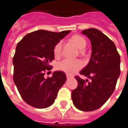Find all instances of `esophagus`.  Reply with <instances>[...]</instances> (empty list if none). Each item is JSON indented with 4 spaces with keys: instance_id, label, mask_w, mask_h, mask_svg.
Listing matches in <instances>:
<instances>
[{
    "instance_id": "1",
    "label": "esophagus",
    "mask_w": 128,
    "mask_h": 128,
    "mask_svg": "<svg viewBox=\"0 0 128 128\" xmlns=\"http://www.w3.org/2000/svg\"><path fill=\"white\" fill-rule=\"evenodd\" d=\"M72 76H70V75H68V74H66V78L67 79H69V78H72Z\"/></svg>"
}]
</instances>
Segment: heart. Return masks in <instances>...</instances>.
<instances>
[{
  "mask_svg": "<svg viewBox=\"0 0 128 128\" xmlns=\"http://www.w3.org/2000/svg\"><path fill=\"white\" fill-rule=\"evenodd\" d=\"M70 41L76 46L77 48L80 50H84L86 46V39L81 35L79 34H74L70 38ZM62 44L61 42H58L55 46L53 48V53L55 58H58L61 55ZM82 53L83 52L81 51ZM83 64L80 60H64L57 64V69L59 70L63 71L64 73L68 75H72L73 73H76L79 70Z\"/></svg>",
  "mask_w": 128,
  "mask_h": 128,
  "instance_id": "heart-1",
  "label": "heart"
}]
</instances>
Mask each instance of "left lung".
<instances>
[{
	"mask_svg": "<svg viewBox=\"0 0 128 128\" xmlns=\"http://www.w3.org/2000/svg\"><path fill=\"white\" fill-rule=\"evenodd\" d=\"M92 44L89 64L80 73L91 79L76 76L78 85L71 92L74 106L80 110L91 112L106 102L113 94L120 76V55L114 42L100 30L89 28L83 30Z\"/></svg>",
	"mask_w": 128,
	"mask_h": 128,
	"instance_id": "1",
	"label": "left lung"
}]
</instances>
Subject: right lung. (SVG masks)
Returning a JSON list of instances; mask_svg holds the SVG:
<instances>
[{"label": "right lung", "mask_w": 128, "mask_h": 128, "mask_svg": "<svg viewBox=\"0 0 128 128\" xmlns=\"http://www.w3.org/2000/svg\"><path fill=\"white\" fill-rule=\"evenodd\" d=\"M69 32L70 30L55 32L39 30L26 34L18 43L13 58V79L27 104L44 109L54 103L66 80V74L55 71L47 78L44 75L52 69L50 62L55 59V46Z\"/></svg>", "instance_id": "1"}]
</instances>
